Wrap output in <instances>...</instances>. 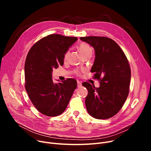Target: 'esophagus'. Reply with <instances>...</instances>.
<instances>
[{
	"mask_svg": "<svg viewBox=\"0 0 151 151\" xmlns=\"http://www.w3.org/2000/svg\"><path fill=\"white\" fill-rule=\"evenodd\" d=\"M77 84H78V88H80V87L82 86V83L80 81H77Z\"/></svg>",
	"mask_w": 151,
	"mask_h": 151,
	"instance_id": "34e87169",
	"label": "esophagus"
}]
</instances>
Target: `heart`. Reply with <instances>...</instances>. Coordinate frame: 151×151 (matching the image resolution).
<instances>
[{
  "label": "heart",
  "instance_id": "b5f03b06",
  "mask_svg": "<svg viewBox=\"0 0 151 151\" xmlns=\"http://www.w3.org/2000/svg\"><path fill=\"white\" fill-rule=\"evenodd\" d=\"M79 50H80V52L83 55V57L86 56L87 55H89L92 54V47L88 45L86 43H81L80 46H79ZM70 54V52L67 51L64 55V60H67ZM77 73L79 74L80 73V71H77Z\"/></svg>",
  "mask_w": 151,
  "mask_h": 151
}]
</instances>
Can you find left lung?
Here are the masks:
<instances>
[{"mask_svg": "<svg viewBox=\"0 0 151 151\" xmlns=\"http://www.w3.org/2000/svg\"><path fill=\"white\" fill-rule=\"evenodd\" d=\"M80 40L95 50L91 71L100 81L99 88L85 82L88 91L85 104L88 113L98 119H106L116 114L128 97L131 70L127 59L112 39L104 37H85Z\"/></svg>", "mask_w": 151, "mask_h": 151, "instance_id": "left-lung-1", "label": "left lung"}]
</instances>
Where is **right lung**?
<instances>
[{
  "mask_svg": "<svg viewBox=\"0 0 151 151\" xmlns=\"http://www.w3.org/2000/svg\"><path fill=\"white\" fill-rule=\"evenodd\" d=\"M77 40L51 34L40 40L28 52L24 66L25 88L34 106L44 115L54 117L62 114L76 88L77 82L72 78L54 83L52 73L53 68L63 65L65 54Z\"/></svg>",
  "mask_w": 151,
  "mask_h": 151,
  "instance_id": "right-lung-1",
  "label": "right lung"
}]
</instances>
